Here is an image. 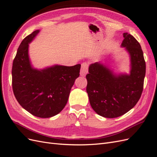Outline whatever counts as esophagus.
I'll return each instance as SVG.
<instances>
[{"mask_svg":"<svg viewBox=\"0 0 157 157\" xmlns=\"http://www.w3.org/2000/svg\"><path fill=\"white\" fill-rule=\"evenodd\" d=\"M88 65L86 63H83L81 65V69H80V74L81 76H86V75L88 73Z\"/></svg>","mask_w":157,"mask_h":157,"instance_id":"34e87169","label":"esophagus"}]
</instances>
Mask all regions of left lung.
Wrapping results in <instances>:
<instances>
[{
  "label": "left lung",
  "instance_id": "1",
  "mask_svg": "<svg viewBox=\"0 0 157 157\" xmlns=\"http://www.w3.org/2000/svg\"><path fill=\"white\" fill-rule=\"evenodd\" d=\"M121 47L130 55V74H116L99 62L89 66L86 92L90 105L105 118L122 116L134 107L141 96L145 76V61L141 46L135 38L123 33Z\"/></svg>",
  "mask_w": 157,
  "mask_h": 157
}]
</instances>
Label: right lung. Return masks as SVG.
<instances>
[{"label":"right lung","instance_id":"1","mask_svg":"<svg viewBox=\"0 0 157 157\" xmlns=\"http://www.w3.org/2000/svg\"><path fill=\"white\" fill-rule=\"evenodd\" d=\"M39 30L22 40L13 61L12 88L20 105L33 115L50 118L58 115L67 104L71 89L79 77L80 64L54 65L37 69L31 63L29 44Z\"/></svg>","mask_w":157,"mask_h":157}]
</instances>
